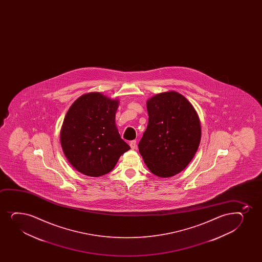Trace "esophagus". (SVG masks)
I'll return each mask as SVG.
<instances>
[{
	"instance_id": "obj_1",
	"label": "esophagus",
	"mask_w": 262,
	"mask_h": 262,
	"mask_svg": "<svg viewBox=\"0 0 262 262\" xmlns=\"http://www.w3.org/2000/svg\"><path fill=\"white\" fill-rule=\"evenodd\" d=\"M130 147H131V148L132 149H136V141H131V142H129Z\"/></svg>"
}]
</instances>
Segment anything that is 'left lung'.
I'll use <instances>...</instances> for the list:
<instances>
[{
	"label": "left lung",
	"mask_w": 262,
	"mask_h": 262,
	"mask_svg": "<svg viewBox=\"0 0 262 262\" xmlns=\"http://www.w3.org/2000/svg\"><path fill=\"white\" fill-rule=\"evenodd\" d=\"M147 109L148 124L139 151L154 174L173 177L186 168L199 148V115L190 101L174 91L150 98Z\"/></svg>",
	"instance_id": "left-lung-1"
}]
</instances>
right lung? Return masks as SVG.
<instances>
[{"instance_id": "add662e5", "label": "right lung", "mask_w": 262, "mask_h": 262, "mask_svg": "<svg viewBox=\"0 0 262 262\" xmlns=\"http://www.w3.org/2000/svg\"><path fill=\"white\" fill-rule=\"evenodd\" d=\"M119 100L89 93L73 103L63 120L60 142L76 170L93 178L111 171L122 154L129 150L115 125Z\"/></svg>"}]
</instances>
